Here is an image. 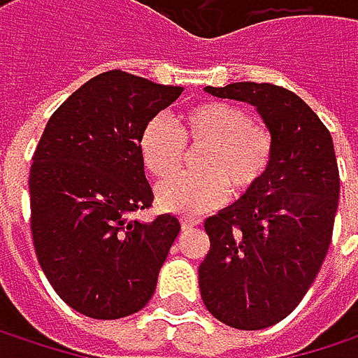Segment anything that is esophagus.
Listing matches in <instances>:
<instances>
[{
    "mask_svg": "<svg viewBox=\"0 0 358 358\" xmlns=\"http://www.w3.org/2000/svg\"><path fill=\"white\" fill-rule=\"evenodd\" d=\"M180 224H182V230H192L201 224V220L199 217H182Z\"/></svg>",
    "mask_w": 358,
    "mask_h": 358,
    "instance_id": "obj_1",
    "label": "esophagus"
}]
</instances>
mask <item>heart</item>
Returning <instances> with one entry per match:
<instances>
[{
  "label": "heart",
  "instance_id": "1",
  "mask_svg": "<svg viewBox=\"0 0 358 358\" xmlns=\"http://www.w3.org/2000/svg\"><path fill=\"white\" fill-rule=\"evenodd\" d=\"M188 147H205L196 159L203 174H182L155 190L164 211L196 215L220 207L228 187L236 199L252 194L273 162V136L267 126L252 122L238 106L207 101L180 113L178 128L166 115H153L138 134V155L155 178L178 172Z\"/></svg>",
  "mask_w": 358,
  "mask_h": 358
}]
</instances>
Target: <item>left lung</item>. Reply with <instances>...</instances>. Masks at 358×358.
<instances>
[{"mask_svg": "<svg viewBox=\"0 0 358 358\" xmlns=\"http://www.w3.org/2000/svg\"><path fill=\"white\" fill-rule=\"evenodd\" d=\"M205 91L252 106L273 136L263 184L205 220L211 247L199 265L207 311L236 329H263L294 311L329 249L340 196L334 141L288 89L234 83Z\"/></svg>", "mask_w": 358, "mask_h": 358, "instance_id": "left-lung-1", "label": "left lung"}]
</instances>
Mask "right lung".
<instances>
[{
	"instance_id": "right-lung-1",
	"label": "right lung",
	"mask_w": 358,
	"mask_h": 358,
	"mask_svg": "<svg viewBox=\"0 0 358 358\" xmlns=\"http://www.w3.org/2000/svg\"><path fill=\"white\" fill-rule=\"evenodd\" d=\"M180 95L182 87L109 70L55 109L36 145L29 178L36 259L59 299L87 317L132 315L155 292L180 222L170 213L130 220L153 203L138 134Z\"/></svg>"
}]
</instances>
